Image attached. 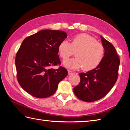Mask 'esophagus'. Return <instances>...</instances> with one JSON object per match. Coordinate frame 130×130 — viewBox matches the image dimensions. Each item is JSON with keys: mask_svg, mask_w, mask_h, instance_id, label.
I'll use <instances>...</instances> for the list:
<instances>
[{"mask_svg": "<svg viewBox=\"0 0 130 130\" xmlns=\"http://www.w3.org/2000/svg\"><path fill=\"white\" fill-rule=\"evenodd\" d=\"M72 71H71V70H68V75H71V74H72Z\"/></svg>", "mask_w": 130, "mask_h": 130, "instance_id": "1", "label": "esophagus"}]
</instances>
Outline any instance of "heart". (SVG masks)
I'll return each mask as SVG.
<instances>
[{"mask_svg":"<svg viewBox=\"0 0 130 130\" xmlns=\"http://www.w3.org/2000/svg\"><path fill=\"white\" fill-rule=\"evenodd\" d=\"M58 52L63 60H66L75 52L76 57L64 62L66 67L76 69L83 67L84 71L96 68L104 58L105 50L103 45L94 37L87 34L75 35L70 44L66 40L58 46Z\"/></svg>","mask_w":130,"mask_h":130,"instance_id":"heart-1","label":"heart"}]
</instances>
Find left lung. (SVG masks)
Returning <instances> with one entry per match:
<instances>
[{
  "label": "left lung",
  "mask_w": 130,
  "mask_h": 130,
  "mask_svg": "<svg viewBox=\"0 0 130 130\" xmlns=\"http://www.w3.org/2000/svg\"><path fill=\"white\" fill-rule=\"evenodd\" d=\"M104 47V57L96 68L86 73H81L80 83L74 87L76 96L83 101L92 102L103 98L117 80L120 60L115 47L100 36Z\"/></svg>",
  "instance_id": "8db88e82"
}]
</instances>
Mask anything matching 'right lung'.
<instances>
[{"instance_id": "right-lung-1", "label": "right lung", "mask_w": 130, "mask_h": 130, "mask_svg": "<svg viewBox=\"0 0 130 130\" xmlns=\"http://www.w3.org/2000/svg\"><path fill=\"white\" fill-rule=\"evenodd\" d=\"M67 37L64 31L44 30L24 39L15 56L17 77L21 87L32 96L45 98L54 94L68 75L60 66L58 45Z\"/></svg>"}]
</instances>
